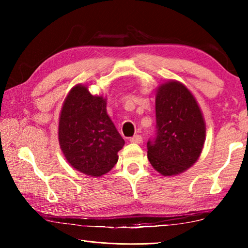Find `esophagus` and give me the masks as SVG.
I'll use <instances>...</instances> for the list:
<instances>
[{
	"label": "esophagus",
	"mask_w": 248,
	"mask_h": 248,
	"mask_svg": "<svg viewBox=\"0 0 248 248\" xmlns=\"http://www.w3.org/2000/svg\"><path fill=\"white\" fill-rule=\"evenodd\" d=\"M130 141L133 144H140L143 141V138L140 135H134L133 138L130 139Z\"/></svg>",
	"instance_id": "34e87169"
}]
</instances>
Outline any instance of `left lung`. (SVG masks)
Returning <instances> with one entry per match:
<instances>
[{"instance_id":"8db88e82","label":"left lung","mask_w":248,"mask_h":248,"mask_svg":"<svg viewBox=\"0 0 248 248\" xmlns=\"http://www.w3.org/2000/svg\"><path fill=\"white\" fill-rule=\"evenodd\" d=\"M156 138L147 143L148 160L162 176H178L199 159L205 140L202 108L179 81L160 84L155 92Z\"/></svg>"}]
</instances>
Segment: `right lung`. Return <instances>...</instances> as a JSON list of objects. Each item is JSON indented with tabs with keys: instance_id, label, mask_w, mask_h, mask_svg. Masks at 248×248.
Wrapping results in <instances>:
<instances>
[{
	"instance_id": "add662e5",
	"label": "right lung",
	"mask_w": 248,
	"mask_h": 248,
	"mask_svg": "<svg viewBox=\"0 0 248 248\" xmlns=\"http://www.w3.org/2000/svg\"><path fill=\"white\" fill-rule=\"evenodd\" d=\"M59 143L67 162L89 177H101L118 161L124 140L107 113V97L77 84L60 114Z\"/></svg>"
}]
</instances>
